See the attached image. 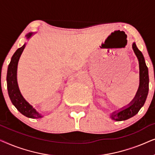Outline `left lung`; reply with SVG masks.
<instances>
[{"instance_id":"8db88e82","label":"left lung","mask_w":155,"mask_h":155,"mask_svg":"<svg viewBox=\"0 0 155 155\" xmlns=\"http://www.w3.org/2000/svg\"><path fill=\"white\" fill-rule=\"evenodd\" d=\"M133 49L137 57L140 64V86L133 100L129 104L128 107L119 112H114L111 115L112 119L116 121L128 119L138 113L140 109L145 104L149 91V75L148 69L145 64V59L140 51L137 48L135 43L132 45Z\"/></svg>"}]
</instances>
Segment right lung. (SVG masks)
I'll list each match as a JSON object with an SVG mask.
<instances>
[{"label":"right lung","instance_id":"obj_1","mask_svg":"<svg viewBox=\"0 0 155 155\" xmlns=\"http://www.w3.org/2000/svg\"><path fill=\"white\" fill-rule=\"evenodd\" d=\"M34 35L33 32L29 33L27 35V38L29 39ZM26 46L25 44L22 47L19 48L15 52L12 56L8 68L7 73V84L8 92L9 94L10 99L11 100L12 104L16 107V109L23 115L28 118H38L42 117L41 114L36 111L21 94L19 90L18 82H17V68H18V63L20 59V57Z\"/></svg>","mask_w":155,"mask_h":155}]
</instances>
